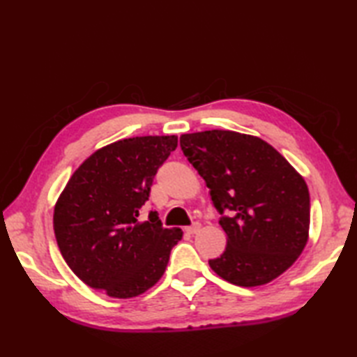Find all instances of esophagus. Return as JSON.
<instances>
[{
    "mask_svg": "<svg viewBox=\"0 0 357 357\" xmlns=\"http://www.w3.org/2000/svg\"><path fill=\"white\" fill-rule=\"evenodd\" d=\"M201 230V224H198V222H195L193 225H190V227H185V231L188 233V234H196Z\"/></svg>",
    "mask_w": 357,
    "mask_h": 357,
    "instance_id": "34e87169",
    "label": "esophagus"
}]
</instances>
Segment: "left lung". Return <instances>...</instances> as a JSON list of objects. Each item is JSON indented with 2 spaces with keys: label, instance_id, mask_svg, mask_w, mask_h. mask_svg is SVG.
<instances>
[{
  "label": "left lung",
  "instance_id": "8db88e82",
  "mask_svg": "<svg viewBox=\"0 0 357 357\" xmlns=\"http://www.w3.org/2000/svg\"><path fill=\"white\" fill-rule=\"evenodd\" d=\"M181 149L210 188L225 252L208 264L239 287L270 282L307 245L310 193L304 178L268 142L230 130L181 136Z\"/></svg>",
  "mask_w": 357,
  "mask_h": 357
}]
</instances>
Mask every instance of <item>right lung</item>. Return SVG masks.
<instances>
[{
  "instance_id": "obj_1",
  "label": "right lung",
  "mask_w": 357,
  "mask_h": 357,
  "mask_svg": "<svg viewBox=\"0 0 357 357\" xmlns=\"http://www.w3.org/2000/svg\"><path fill=\"white\" fill-rule=\"evenodd\" d=\"M178 136H136L96 150L67 183L53 213L59 252L82 282L110 298H135L164 275L181 229L156 211L139 222L153 178Z\"/></svg>"
}]
</instances>
